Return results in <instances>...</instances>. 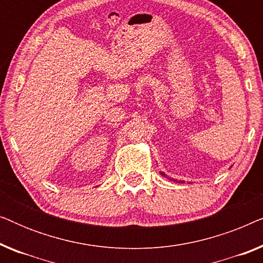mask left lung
<instances>
[{
    "label": "left lung",
    "mask_w": 263,
    "mask_h": 263,
    "mask_svg": "<svg viewBox=\"0 0 263 263\" xmlns=\"http://www.w3.org/2000/svg\"><path fill=\"white\" fill-rule=\"evenodd\" d=\"M160 174H161V175H163V176H164V177H166V175H165V174H164V172H160Z\"/></svg>",
    "instance_id": "1"
}]
</instances>
